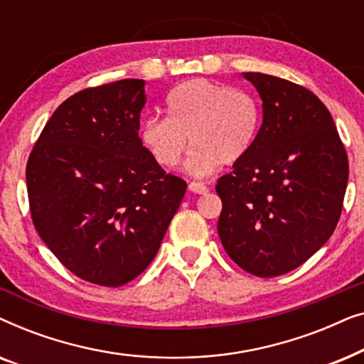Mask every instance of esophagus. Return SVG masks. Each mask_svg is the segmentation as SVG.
Listing matches in <instances>:
<instances>
[{
    "label": "esophagus",
    "instance_id": "1",
    "mask_svg": "<svg viewBox=\"0 0 364 364\" xmlns=\"http://www.w3.org/2000/svg\"><path fill=\"white\" fill-rule=\"evenodd\" d=\"M188 191L193 193H200V196H205V193H208V187L202 182H191L188 183Z\"/></svg>",
    "mask_w": 364,
    "mask_h": 364
}]
</instances>
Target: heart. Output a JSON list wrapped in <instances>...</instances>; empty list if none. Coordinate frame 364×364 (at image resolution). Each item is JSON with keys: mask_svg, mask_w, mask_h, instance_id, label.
<instances>
[{"mask_svg": "<svg viewBox=\"0 0 364 364\" xmlns=\"http://www.w3.org/2000/svg\"><path fill=\"white\" fill-rule=\"evenodd\" d=\"M166 112L167 117L144 121V146L159 166L172 168L191 141L186 171L196 177L245 159L262 126V107L250 92L208 79H191L173 87L166 97Z\"/></svg>", "mask_w": 364, "mask_h": 364, "instance_id": "heart-1", "label": "heart"}]
</instances>
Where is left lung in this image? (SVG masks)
<instances>
[{
    "mask_svg": "<svg viewBox=\"0 0 364 364\" xmlns=\"http://www.w3.org/2000/svg\"><path fill=\"white\" fill-rule=\"evenodd\" d=\"M263 122L245 159L218 178V237L255 277L285 275L325 245L340 220L348 156L325 104L287 79L243 73Z\"/></svg>",
    "mask_w": 364,
    "mask_h": 364,
    "instance_id": "1",
    "label": "left lung"
}]
</instances>
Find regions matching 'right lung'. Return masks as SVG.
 I'll return each instance as SVG.
<instances>
[{"instance_id": "right-lung-1", "label": "right lung", "mask_w": 364, "mask_h": 364, "mask_svg": "<svg viewBox=\"0 0 364 364\" xmlns=\"http://www.w3.org/2000/svg\"><path fill=\"white\" fill-rule=\"evenodd\" d=\"M146 81L122 79L66 99L29 154V210L74 275L101 287L134 280L157 255L187 183L139 137Z\"/></svg>"}]
</instances>
